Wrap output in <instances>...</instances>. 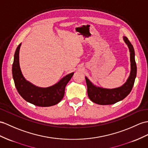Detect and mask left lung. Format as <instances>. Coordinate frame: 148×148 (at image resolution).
Instances as JSON below:
<instances>
[{"mask_svg": "<svg viewBox=\"0 0 148 148\" xmlns=\"http://www.w3.org/2000/svg\"><path fill=\"white\" fill-rule=\"evenodd\" d=\"M125 44L127 45L130 52L131 72L127 80L119 87L106 88L95 85L85 77L87 93L89 99L93 102L99 105H111L123 100L131 92L134 84L137 73V66L135 61L134 49L127 37L123 36Z\"/></svg>", "mask_w": 148, "mask_h": 148, "instance_id": "left-lung-1", "label": "left lung"}]
</instances>
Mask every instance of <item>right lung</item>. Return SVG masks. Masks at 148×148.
<instances>
[{"label": "right lung", "instance_id": "add662e5", "mask_svg": "<svg viewBox=\"0 0 148 148\" xmlns=\"http://www.w3.org/2000/svg\"><path fill=\"white\" fill-rule=\"evenodd\" d=\"M21 43L17 46L12 64V77L16 88L20 95L34 106L50 107L58 103L63 98L66 85L70 80L74 72L65 77L52 86L39 87L26 80L21 72L19 65V49Z\"/></svg>", "mask_w": 148, "mask_h": 148}]
</instances>
